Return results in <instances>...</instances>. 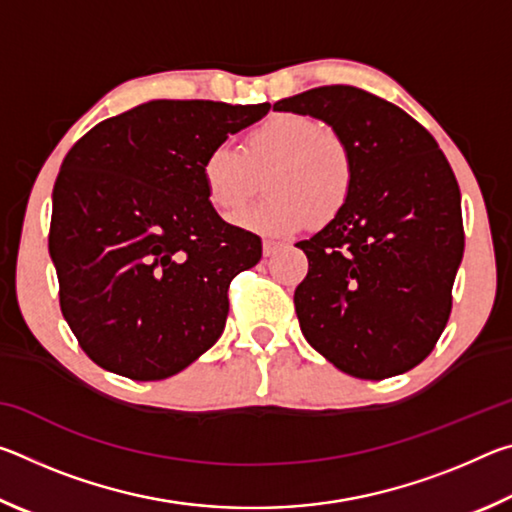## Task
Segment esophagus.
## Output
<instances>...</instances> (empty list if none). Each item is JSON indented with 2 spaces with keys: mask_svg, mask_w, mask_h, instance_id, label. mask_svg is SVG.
<instances>
[{
  "mask_svg": "<svg viewBox=\"0 0 512 512\" xmlns=\"http://www.w3.org/2000/svg\"><path fill=\"white\" fill-rule=\"evenodd\" d=\"M282 248V244L280 241H271V239H264V244H262V253H264V257H271V255H275L277 250Z\"/></svg>",
  "mask_w": 512,
  "mask_h": 512,
  "instance_id": "esophagus-1",
  "label": "esophagus"
}]
</instances>
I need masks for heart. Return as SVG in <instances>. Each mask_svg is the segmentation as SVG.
I'll return each mask as SVG.
<instances>
[{"instance_id":"1","label":"heart","mask_w":512,"mask_h":512,"mask_svg":"<svg viewBox=\"0 0 512 512\" xmlns=\"http://www.w3.org/2000/svg\"><path fill=\"white\" fill-rule=\"evenodd\" d=\"M264 201L232 216L241 230L264 237H289L309 221L325 225L348 205L354 162L325 124L300 112H277L244 137V151L214 144L201 164L205 196L214 210L230 214L264 176Z\"/></svg>"}]
</instances>
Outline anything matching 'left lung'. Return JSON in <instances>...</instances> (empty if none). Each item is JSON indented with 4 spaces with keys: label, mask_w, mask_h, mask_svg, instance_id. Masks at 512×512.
<instances>
[{
    "label": "left lung",
    "mask_w": 512,
    "mask_h": 512,
    "mask_svg": "<svg viewBox=\"0 0 512 512\" xmlns=\"http://www.w3.org/2000/svg\"><path fill=\"white\" fill-rule=\"evenodd\" d=\"M273 110L323 119L348 146L345 210L311 239L293 305L314 350L359 379L429 357L452 314L463 259L461 192L445 153L402 108L352 85H325Z\"/></svg>",
    "instance_id": "8db88e82"
}]
</instances>
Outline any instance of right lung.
<instances>
[{
  "label": "right lung",
  "instance_id": "right-lung-1",
  "mask_svg": "<svg viewBox=\"0 0 512 512\" xmlns=\"http://www.w3.org/2000/svg\"><path fill=\"white\" fill-rule=\"evenodd\" d=\"M268 110L158 99L101 121L69 149L49 255L60 311L97 366L158 381L219 341L232 277L262 259V239L216 214L201 164Z\"/></svg>",
  "mask_w": 512,
  "mask_h": 512
}]
</instances>
